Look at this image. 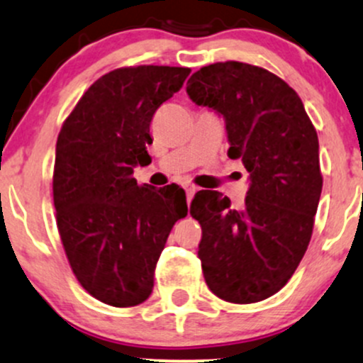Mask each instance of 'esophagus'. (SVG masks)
Returning a JSON list of instances; mask_svg holds the SVG:
<instances>
[{"instance_id":"1","label":"esophagus","mask_w":363,"mask_h":363,"mask_svg":"<svg viewBox=\"0 0 363 363\" xmlns=\"http://www.w3.org/2000/svg\"><path fill=\"white\" fill-rule=\"evenodd\" d=\"M184 187V191H186V196H187V201L191 203V199H193V196H194V193L196 191H198V187L196 186H193V184H184L182 186Z\"/></svg>"}]
</instances>
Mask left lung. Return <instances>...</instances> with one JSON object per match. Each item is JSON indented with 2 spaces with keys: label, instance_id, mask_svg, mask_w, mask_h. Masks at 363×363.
<instances>
[{
  "label": "left lung",
  "instance_id": "1",
  "mask_svg": "<svg viewBox=\"0 0 363 363\" xmlns=\"http://www.w3.org/2000/svg\"><path fill=\"white\" fill-rule=\"evenodd\" d=\"M186 90L225 119L228 157L249 172L239 210L218 191H198L191 203L206 285L232 303L264 301L286 285L311 242L323 191L318 133L297 91L259 66H203Z\"/></svg>",
  "mask_w": 363,
  "mask_h": 363
}]
</instances>
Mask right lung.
Returning <instances> with one entry per match:
<instances>
[{"mask_svg":"<svg viewBox=\"0 0 363 363\" xmlns=\"http://www.w3.org/2000/svg\"><path fill=\"white\" fill-rule=\"evenodd\" d=\"M189 73L143 65L104 74L57 136L52 196L62 247L80 285L107 306L147 301L170 230L187 215L182 187L138 186L133 169L152 162L153 114Z\"/></svg>","mask_w":363,"mask_h":363,"instance_id":"obj_1","label":"right lung"}]
</instances>
